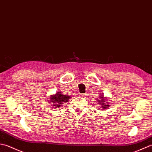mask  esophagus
<instances>
[{
	"label": "esophagus",
	"mask_w": 152,
	"mask_h": 152,
	"mask_svg": "<svg viewBox=\"0 0 152 152\" xmlns=\"http://www.w3.org/2000/svg\"><path fill=\"white\" fill-rule=\"evenodd\" d=\"M79 96L81 98H85L86 96V94H79Z\"/></svg>",
	"instance_id": "34e87169"
}]
</instances>
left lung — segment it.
I'll return each mask as SVG.
<instances>
[{
	"label": "left lung",
	"instance_id": "left-lung-1",
	"mask_svg": "<svg viewBox=\"0 0 152 152\" xmlns=\"http://www.w3.org/2000/svg\"><path fill=\"white\" fill-rule=\"evenodd\" d=\"M99 98H100V99H99V100H98L97 102L100 105L102 110H106L108 108V107H109V104H108V102H106V98H104L103 95H100V97Z\"/></svg>",
	"mask_w": 152,
	"mask_h": 152
}]
</instances>
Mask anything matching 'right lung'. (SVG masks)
<instances>
[{
	"instance_id": "right-lung-1",
	"label": "right lung",
	"mask_w": 152,
	"mask_h": 152,
	"mask_svg": "<svg viewBox=\"0 0 152 152\" xmlns=\"http://www.w3.org/2000/svg\"><path fill=\"white\" fill-rule=\"evenodd\" d=\"M71 97L68 95H63L61 92H57L54 95H52L50 97V102H52L54 107H60V105L63 103L68 102Z\"/></svg>"
}]
</instances>
